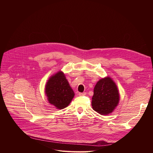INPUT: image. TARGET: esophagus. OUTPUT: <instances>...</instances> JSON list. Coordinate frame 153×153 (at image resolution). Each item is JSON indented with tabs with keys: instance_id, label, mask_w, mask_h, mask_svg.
Wrapping results in <instances>:
<instances>
[{
	"instance_id": "34e87169",
	"label": "esophagus",
	"mask_w": 153,
	"mask_h": 153,
	"mask_svg": "<svg viewBox=\"0 0 153 153\" xmlns=\"http://www.w3.org/2000/svg\"><path fill=\"white\" fill-rule=\"evenodd\" d=\"M85 94H86V92H79V93H78V95L80 96H84V95H85Z\"/></svg>"
}]
</instances>
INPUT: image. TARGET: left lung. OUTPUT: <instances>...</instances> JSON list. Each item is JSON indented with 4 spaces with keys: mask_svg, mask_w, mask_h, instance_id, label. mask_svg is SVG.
<instances>
[{
    "mask_svg": "<svg viewBox=\"0 0 153 153\" xmlns=\"http://www.w3.org/2000/svg\"><path fill=\"white\" fill-rule=\"evenodd\" d=\"M117 87L110 77L102 78L97 82L92 98V108L101 115L112 113L119 103Z\"/></svg>",
    "mask_w": 153,
    "mask_h": 153,
    "instance_id": "1",
    "label": "left lung"
}]
</instances>
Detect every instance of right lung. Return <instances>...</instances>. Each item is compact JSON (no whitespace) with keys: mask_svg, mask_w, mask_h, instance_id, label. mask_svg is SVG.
<instances>
[{"mask_svg":"<svg viewBox=\"0 0 153 153\" xmlns=\"http://www.w3.org/2000/svg\"><path fill=\"white\" fill-rule=\"evenodd\" d=\"M45 92L49 103L57 109L66 108L75 95L65 75L61 71L58 72L48 80L46 85Z\"/></svg>","mask_w":153,"mask_h":153,"instance_id":"obj_1","label":"right lung"}]
</instances>
